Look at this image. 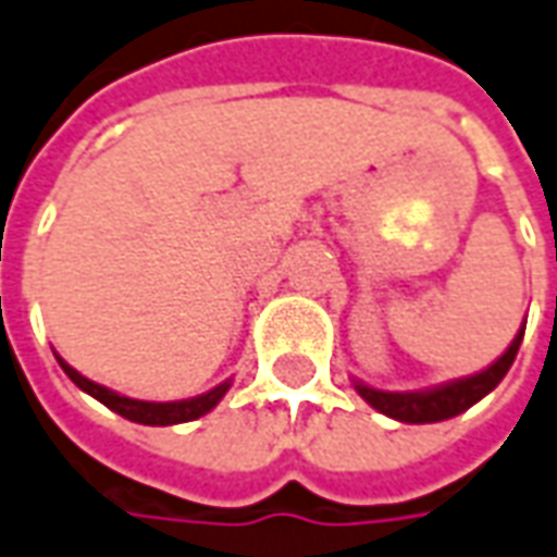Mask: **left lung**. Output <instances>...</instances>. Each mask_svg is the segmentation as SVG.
Masks as SVG:
<instances>
[{
    "instance_id": "1",
    "label": "left lung",
    "mask_w": 557,
    "mask_h": 557,
    "mask_svg": "<svg viewBox=\"0 0 557 557\" xmlns=\"http://www.w3.org/2000/svg\"><path fill=\"white\" fill-rule=\"evenodd\" d=\"M524 337V327L518 331V337L512 339V346L496 358L487 371H481L475 376H466V380H454L447 386L429 392H380L356 383V389L361 392V398L376 408L380 413H386L398 423H438V420H450L462 410H469L475 401H481L491 389L499 386V380L506 376V371L512 368L515 356H518V346Z\"/></svg>"
}]
</instances>
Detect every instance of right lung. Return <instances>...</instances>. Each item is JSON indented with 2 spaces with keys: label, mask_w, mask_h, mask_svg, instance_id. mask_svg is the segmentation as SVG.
<instances>
[{
  "label": "right lung",
  "mask_w": 557,
  "mask_h": 557,
  "mask_svg": "<svg viewBox=\"0 0 557 557\" xmlns=\"http://www.w3.org/2000/svg\"><path fill=\"white\" fill-rule=\"evenodd\" d=\"M61 361V358H58ZM63 374L70 376L76 383L78 389H85L88 395H95L100 405H107L110 410H115L119 417H125L131 423H144V426H174V423H189V420H199L201 413L218 405L220 398L226 395L230 383H220L218 389L205 392L199 398H189V401H137V398H125L119 392L107 389L100 383H91L88 376H82L78 371H73L66 361H61Z\"/></svg>",
  "instance_id": "obj_1"
}]
</instances>
